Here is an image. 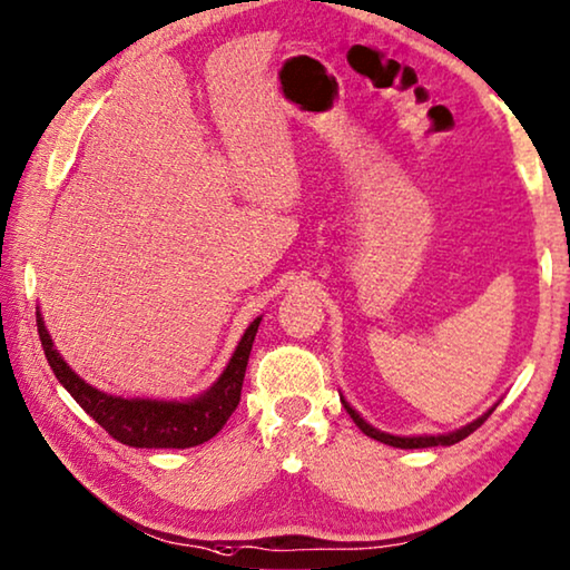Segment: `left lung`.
I'll use <instances>...</instances> for the list:
<instances>
[{
    "mask_svg": "<svg viewBox=\"0 0 570 570\" xmlns=\"http://www.w3.org/2000/svg\"><path fill=\"white\" fill-rule=\"evenodd\" d=\"M342 405H345V411L350 413V419L357 423L360 431H363L365 436L375 439V441H383V444H387V446H395V449H429V446H451V444H456V441L466 439L469 433H472V431L480 429L482 423H484L487 419H490V413H492V409H490V411H487L484 415H480V419H476V421L466 423L464 429H459V431H451V433H439V436H393V433H385V431H377V429L370 426V423L363 419V415H360L355 409H352V405H350L345 399H342Z\"/></svg>",
    "mask_w": 570,
    "mask_h": 570,
    "instance_id": "8db88e82",
    "label": "left lung"
}]
</instances>
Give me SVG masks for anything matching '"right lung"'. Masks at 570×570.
Here are the masks:
<instances>
[{
    "instance_id": "add662e5",
    "label": "right lung",
    "mask_w": 570,
    "mask_h": 570,
    "mask_svg": "<svg viewBox=\"0 0 570 570\" xmlns=\"http://www.w3.org/2000/svg\"><path fill=\"white\" fill-rule=\"evenodd\" d=\"M258 324L261 317L248 324L223 375L203 395L189 401H151L121 399V395H108L88 385L60 357V352L50 340V332L45 330L42 314L38 312V334L45 357H48L60 385L73 395L76 403L98 426H104L121 444L137 449H189L210 441L225 426V421L230 419V413L240 403L243 377H246L248 355L253 340H256Z\"/></svg>"
}]
</instances>
